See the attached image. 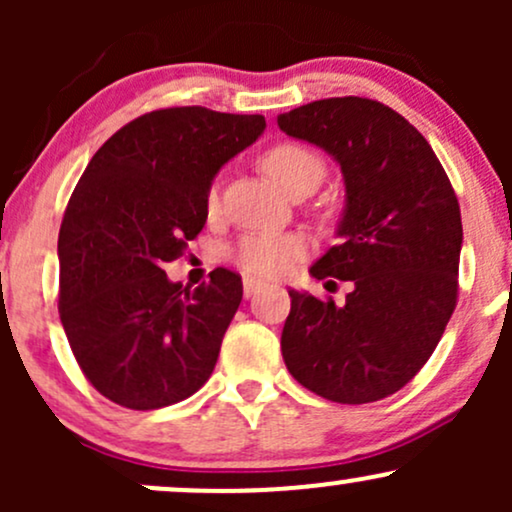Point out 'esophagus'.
I'll return each instance as SVG.
<instances>
[{"label":"esophagus","instance_id":"obj_1","mask_svg":"<svg viewBox=\"0 0 512 512\" xmlns=\"http://www.w3.org/2000/svg\"><path fill=\"white\" fill-rule=\"evenodd\" d=\"M264 286V281H260V279H252V276H245L243 279V293H245V298H252L255 296L257 291H260Z\"/></svg>","mask_w":512,"mask_h":512}]
</instances>
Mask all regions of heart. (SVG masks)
<instances>
[{
	"label": "heart",
	"instance_id": "1",
	"mask_svg": "<svg viewBox=\"0 0 512 512\" xmlns=\"http://www.w3.org/2000/svg\"><path fill=\"white\" fill-rule=\"evenodd\" d=\"M262 168L281 190L289 192L305 180L320 182L325 163L305 144L279 142L262 154ZM216 207H219V190L211 185L207 192V209L216 211ZM303 252V238L293 233H250L240 238L236 248L231 250V262L250 276H281L289 272L291 264Z\"/></svg>",
	"mask_w": 512,
	"mask_h": 512
}]
</instances>
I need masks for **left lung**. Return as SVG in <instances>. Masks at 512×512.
Instances as JSON below:
<instances>
[{
	"label": "left lung",
	"instance_id": "8db88e82",
	"mask_svg": "<svg viewBox=\"0 0 512 512\" xmlns=\"http://www.w3.org/2000/svg\"><path fill=\"white\" fill-rule=\"evenodd\" d=\"M276 122L342 166V243L310 274L354 286L344 305L289 291L284 363L315 395L378 402L424 368L457 305L462 219L455 190L424 134L378 101L325 98Z\"/></svg>",
	"mask_w": 512,
	"mask_h": 512
}]
</instances>
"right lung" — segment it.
<instances>
[{
	"instance_id": "1",
	"label": "right lung",
	"mask_w": 512,
	"mask_h": 512,
	"mask_svg": "<svg viewBox=\"0 0 512 512\" xmlns=\"http://www.w3.org/2000/svg\"><path fill=\"white\" fill-rule=\"evenodd\" d=\"M262 115L163 108L117 129L88 161L64 211L60 320L86 380L120 407L182 402L209 380L243 281H168V262L207 223V192L226 161L264 132Z\"/></svg>"
}]
</instances>
